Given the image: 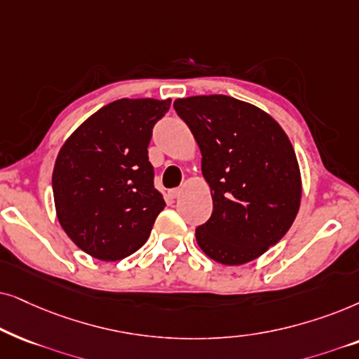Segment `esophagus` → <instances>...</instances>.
<instances>
[{"mask_svg":"<svg viewBox=\"0 0 359 359\" xmlns=\"http://www.w3.org/2000/svg\"><path fill=\"white\" fill-rule=\"evenodd\" d=\"M180 195V189H170L169 190V197L170 198H177Z\"/></svg>","mask_w":359,"mask_h":359,"instance_id":"obj_1","label":"esophagus"}]
</instances>
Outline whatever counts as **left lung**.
<instances>
[{"instance_id":"obj_1","label":"left lung","mask_w":359,"mask_h":359,"mask_svg":"<svg viewBox=\"0 0 359 359\" xmlns=\"http://www.w3.org/2000/svg\"><path fill=\"white\" fill-rule=\"evenodd\" d=\"M202 151L213 197L198 246L226 266L250 262L280 241L299 212L297 157L283 128L259 108L224 95L175 100Z\"/></svg>"}]
</instances>
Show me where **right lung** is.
<instances>
[{
    "mask_svg": "<svg viewBox=\"0 0 359 359\" xmlns=\"http://www.w3.org/2000/svg\"><path fill=\"white\" fill-rule=\"evenodd\" d=\"M169 108L170 100H116L62 146L52 174L57 217L87 255L119 261L149 238L165 202L147 147Z\"/></svg>",
    "mask_w": 359,
    "mask_h": 359,
    "instance_id": "1",
    "label": "right lung"
}]
</instances>
